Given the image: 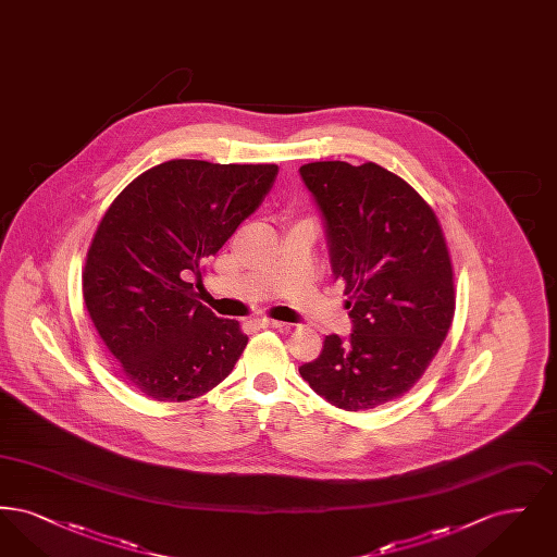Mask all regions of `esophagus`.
<instances>
[{
  "label": "esophagus",
  "mask_w": 557,
  "mask_h": 557,
  "mask_svg": "<svg viewBox=\"0 0 557 557\" xmlns=\"http://www.w3.org/2000/svg\"><path fill=\"white\" fill-rule=\"evenodd\" d=\"M255 323H257L259 327H284V323H282V321H275V319L259 318L255 319Z\"/></svg>",
  "instance_id": "esophagus-1"
}]
</instances>
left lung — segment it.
<instances>
[{
  "label": "left lung",
  "mask_w": 557,
  "mask_h": 557,
  "mask_svg": "<svg viewBox=\"0 0 557 557\" xmlns=\"http://www.w3.org/2000/svg\"><path fill=\"white\" fill-rule=\"evenodd\" d=\"M300 177L323 219L332 273L345 282L352 332L325 336L298 371L327 403L373 409L407 393L449 334L445 236L424 198L375 162H309Z\"/></svg>",
  "instance_id": "left-lung-1"
}]
</instances>
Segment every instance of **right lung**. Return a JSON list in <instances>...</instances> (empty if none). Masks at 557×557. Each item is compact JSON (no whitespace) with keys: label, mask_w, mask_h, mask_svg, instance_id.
Here are the masks:
<instances>
[{"label":"right lung","mask_w":557,"mask_h":557,"mask_svg":"<svg viewBox=\"0 0 557 557\" xmlns=\"http://www.w3.org/2000/svg\"><path fill=\"white\" fill-rule=\"evenodd\" d=\"M277 164L169 160L125 187L91 239L83 300L135 388L202 397L230 375L248 336L194 292L191 277L257 211Z\"/></svg>","instance_id":"right-lung-1"}]
</instances>
